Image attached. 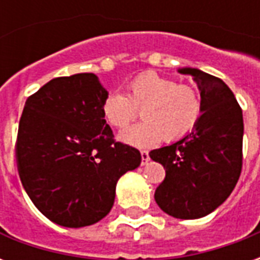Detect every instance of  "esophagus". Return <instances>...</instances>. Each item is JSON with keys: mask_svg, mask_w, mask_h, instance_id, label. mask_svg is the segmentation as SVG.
Returning <instances> with one entry per match:
<instances>
[{"mask_svg": "<svg viewBox=\"0 0 260 260\" xmlns=\"http://www.w3.org/2000/svg\"><path fill=\"white\" fill-rule=\"evenodd\" d=\"M141 156H142V164H146L149 161V152L147 150H141Z\"/></svg>", "mask_w": 260, "mask_h": 260, "instance_id": "1", "label": "esophagus"}]
</instances>
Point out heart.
<instances>
[{
  "label": "heart",
  "instance_id": "obj_1",
  "mask_svg": "<svg viewBox=\"0 0 260 260\" xmlns=\"http://www.w3.org/2000/svg\"><path fill=\"white\" fill-rule=\"evenodd\" d=\"M138 110L145 119L121 138L136 146H147L163 138L174 142L188 135L203 114V100L193 86L145 72L128 83L125 96L110 93L102 103L103 117L118 131L126 129L138 118Z\"/></svg>",
  "mask_w": 260,
  "mask_h": 260
}]
</instances>
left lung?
<instances>
[{
    "mask_svg": "<svg viewBox=\"0 0 260 260\" xmlns=\"http://www.w3.org/2000/svg\"><path fill=\"white\" fill-rule=\"evenodd\" d=\"M193 76L203 100L199 122L181 141L152 150L149 156L166 170L154 199L160 209L182 220L199 218L223 203L242 170V110L223 80L199 69Z\"/></svg>",
    "mask_w": 260,
    "mask_h": 260,
    "instance_id": "8db88e82",
    "label": "left lung"
}]
</instances>
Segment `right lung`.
Instances as JSON below:
<instances>
[{
  "label": "right lung",
  "mask_w": 260,
  "mask_h": 260,
  "mask_svg": "<svg viewBox=\"0 0 260 260\" xmlns=\"http://www.w3.org/2000/svg\"><path fill=\"white\" fill-rule=\"evenodd\" d=\"M108 96L94 74L50 80L27 97L15 145L22 185L53 223L79 229L100 221L114 205L121 175L141 152L114 139L102 113Z\"/></svg>",
  "instance_id": "right-lung-1"
}]
</instances>
